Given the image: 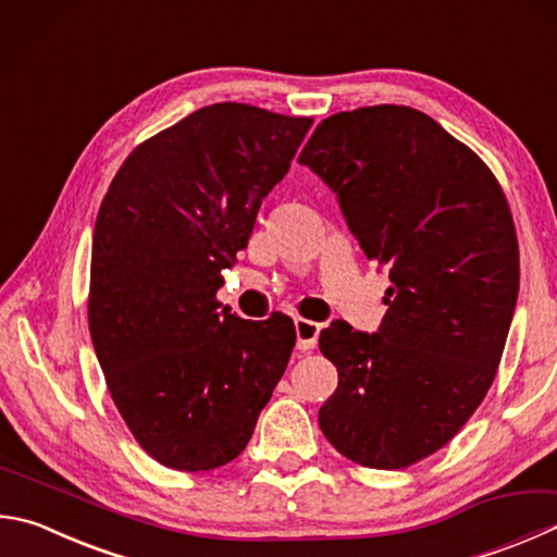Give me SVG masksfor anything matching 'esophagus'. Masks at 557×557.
Returning <instances> with one entry per match:
<instances>
[{
	"label": "esophagus",
	"mask_w": 557,
	"mask_h": 557,
	"mask_svg": "<svg viewBox=\"0 0 557 557\" xmlns=\"http://www.w3.org/2000/svg\"><path fill=\"white\" fill-rule=\"evenodd\" d=\"M295 331H297V348L299 350L317 348V341H319V333H321L319 323H313L309 319H297Z\"/></svg>",
	"instance_id": "esophagus-1"
}]
</instances>
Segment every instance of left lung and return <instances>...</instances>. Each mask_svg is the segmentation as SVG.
Instances as JSON below:
<instances>
[{
	"label": "left lung",
	"mask_w": 557,
	"mask_h": 557,
	"mask_svg": "<svg viewBox=\"0 0 557 557\" xmlns=\"http://www.w3.org/2000/svg\"><path fill=\"white\" fill-rule=\"evenodd\" d=\"M299 163L392 280L377 333L346 321L321 331L338 387L319 426L352 462L409 468L446 446L497 375L519 297L507 197L478 153L411 107L323 119Z\"/></svg>",
	"instance_id": "obj_1"
}]
</instances>
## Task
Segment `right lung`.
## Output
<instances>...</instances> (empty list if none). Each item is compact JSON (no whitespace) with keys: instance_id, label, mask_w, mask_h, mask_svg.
Here are the masks:
<instances>
[{"instance_id":"add662e5","label":"right lung","mask_w":557,"mask_h":557,"mask_svg":"<svg viewBox=\"0 0 557 557\" xmlns=\"http://www.w3.org/2000/svg\"><path fill=\"white\" fill-rule=\"evenodd\" d=\"M313 119L221 102L136 146L99 207L89 333L111 399L160 465L238 458L285 375L292 319L221 309V270L248 246Z\"/></svg>"}]
</instances>
